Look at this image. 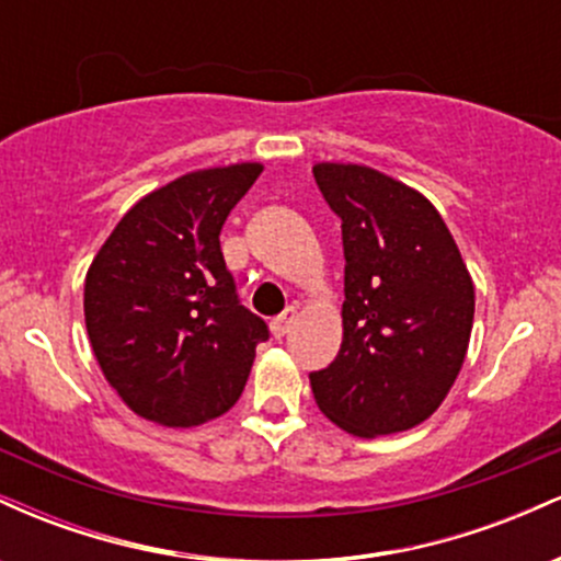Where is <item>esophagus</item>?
<instances>
[{
    "label": "esophagus",
    "instance_id": "1",
    "mask_svg": "<svg viewBox=\"0 0 561 561\" xmlns=\"http://www.w3.org/2000/svg\"><path fill=\"white\" fill-rule=\"evenodd\" d=\"M295 319H298V311H295V308H287V311L282 313V317H276L272 321V334H274V337L276 340L285 337V334L289 332V327L295 324Z\"/></svg>",
    "mask_w": 561,
    "mask_h": 561
}]
</instances>
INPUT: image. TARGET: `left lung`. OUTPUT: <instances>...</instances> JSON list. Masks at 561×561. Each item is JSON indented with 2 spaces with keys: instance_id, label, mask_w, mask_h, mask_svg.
<instances>
[{
  "instance_id": "8db88e82",
  "label": "left lung",
  "mask_w": 561,
  "mask_h": 561,
  "mask_svg": "<svg viewBox=\"0 0 561 561\" xmlns=\"http://www.w3.org/2000/svg\"><path fill=\"white\" fill-rule=\"evenodd\" d=\"M343 218V343L311 390L327 420L356 437L403 433L433 416L461 366L474 285L456 240L414 186L362 163L313 165Z\"/></svg>"
}]
</instances>
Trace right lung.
<instances>
[{
	"label": "right lung",
	"mask_w": 561,
	"mask_h": 561,
	"mask_svg": "<svg viewBox=\"0 0 561 561\" xmlns=\"http://www.w3.org/2000/svg\"><path fill=\"white\" fill-rule=\"evenodd\" d=\"M263 163L190 171L126 210L83 282L89 343L134 414L197 427L242 396L263 319L240 306L221 229Z\"/></svg>",
	"instance_id": "1"
}]
</instances>
